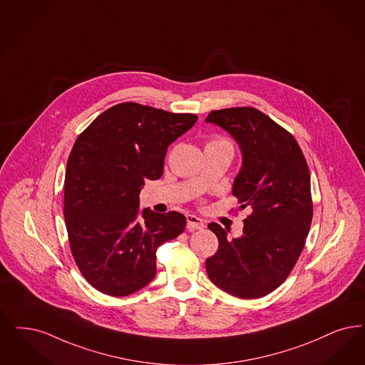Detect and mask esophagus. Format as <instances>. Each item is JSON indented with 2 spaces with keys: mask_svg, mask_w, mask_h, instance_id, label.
Returning a JSON list of instances; mask_svg holds the SVG:
<instances>
[{
  "mask_svg": "<svg viewBox=\"0 0 365 365\" xmlns=\"http://www.w3.org/2000/svg\"><path fill=\"white\" fill-rule=\"evenodd\" d=\"M186 220H187V230L190 232H194L197 230H202L205 227V221L200 219L195 215H186Z\"/></svg>",
  "mask_w": 365,
  "mask_h": 365,
  "instance_id": "34e87169",
  "label": "esophagus"
}]
</instances>
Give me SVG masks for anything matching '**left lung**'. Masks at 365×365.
<instances>
[{
  "mask_svg": "<svg viewBox=\"0 0 365 365\" xmlns=\"http://www.w3.org/2000/svg\"><path fill=\"white\" fill-rule=\"evenodd\" d=\"M205 122L230 133L240 148L232 194L242 209H251L240 237L228 240L221 225H207L220 245L206 272L220 289L258 299L287 279L304 247L312 221L308 165L291 133L259 110L224 108Z\"/></svg>",
  "mask_w": 365,
  "mask_h": 365,
  "instance_id": "obj_1",
  "label": "left lung"
}]
</instances>
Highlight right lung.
Wrapping results in <instances>:
<instances>
[{
  "label": "right lung",
  "mask_w": 365,
  "mask_h": 365,
  "mask_svg": "<svg viewBox=\"0 0 365 365\" xmlns=\"http://www.w3.org/2000/svg\"><path fill=\"white\" fill-rule=\"evenodd\" d=\"M197 119L120 103L77 137L63 217L74 261L98 291L122 297L144 288L156 276L158 247L183 232V215L140 210V191L145 179H160L167 148Z\"/></svg>",
  "instance_id": "right-lung-1"
}]
</instances>
